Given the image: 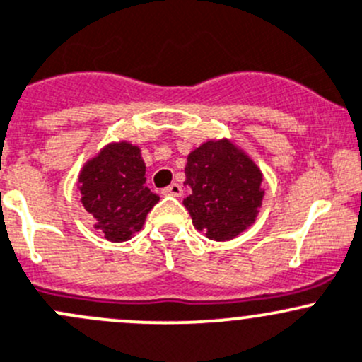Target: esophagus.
Masks as SVG:
<instances>
[{"instance_id":"34e87169","label":"esophagus","mask_w":362,"mask_h":362,"mask_svg":"<svg viewBox=\"0 0 362 362\" xmlns=\"http://www.w3.org/2000/svg\"><path fill=\"white\" fill-rule=\"evenodd\" d=\"M163 195H170V197H181L182 195V186L180 182H173V185H169L167 188L162 189Z\"/></svg>"}]
</instances>
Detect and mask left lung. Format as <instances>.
Instances as JSON below:
<instances>
[{"instance_id": "obj_1", "label": "left lung", "mask_w": 362, "mask_h": 362, "mask_svg": "<svg viewBox=\"0 0 362 362\" xmlns=\"http://www.w3.org/2000/svg\"><path fill=\"white\" fill-rule=\"evenodd\" d=\"M182 200L193 227L214 241L238 238L253 225L262 206V173L228 139L207 141L188 155Z\"/></svg>"}]
</instances>
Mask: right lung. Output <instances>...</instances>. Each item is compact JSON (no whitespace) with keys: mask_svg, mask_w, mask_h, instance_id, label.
<instances>
[{"mask_svg":"<svg viewBox=\"0 0 362 362\" xmlns=\"http://www.w3.org/2000/svg\"><path fill=\"white\" fill-rule=\"evenodd\" d=\"M84 209L95 218V228L107 241L132 239L160 197L146 186L141 148L127 141L107 144L78 174Z\"/></svg>","mask_w":362,"mask_h":362,"instance_id":"right-lung-1","label":"right lung"}]
</instances>
